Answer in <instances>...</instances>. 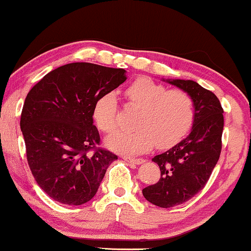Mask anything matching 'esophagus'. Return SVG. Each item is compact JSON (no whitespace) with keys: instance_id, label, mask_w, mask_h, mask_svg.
<instances>
[{"instance_id":"esophagus-1","label":"esophagus","mask_w":251,"mask_h":251,"mask_svg":"<svg viewBox=\"0 0 251 251\" xmlns=\"http://www.w3.org/2000/svg\"><path fill=\"white\" fill-rule=\"evenodd\" d=\"M123 159L125 160V161H128V162H131V164H134V165H141L145 162V160L141 158L137 159V158H128V156H123Z\"/></svg>"}]
</instances>
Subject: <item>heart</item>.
I'll return each mask as SVG.
<instances>
[{
	"label": "heart",
	"mask_w": 251,
	"mask_h": 251,
	"mask_svg": "<svg viewBox=\"0 0 251 251\" xmlns=\"http://www.w3.org/2000/svg\"><path fill=\"white\" fill-rule=\"evenodd\" d=\"M126 98L132 106L140 108L133 131H117L105 139L107 149L125 155L147 152L156 144L168 149L177 144L192 127L194 104L182 90H168L162 84L141 77L129 84ZM118 100L113 92L97 99L93 119L100 131L112 132L117 126Z\"/></svg>",
	"instance_id": "obj_1"
}]
</instances>
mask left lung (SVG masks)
I'll list each match as a JSON object with an SVG mask.
<instances>
[{"mask_svg":"<svg viewBox=\"0 0 251 251\" xmlns=\"http://www.w3.org/2000/svg\"><path fill=\"white\" fill-rule=\"evenodd\" d=\"M192 97L194 120L191 133L161 154L152 159L158 164L161 177L143 189L147 201L161 208H171L191 200L203 188L221 153L223 110L212 91L194 80L162 79Z\"/></svg>","mask_w":251,"mask_h":251,"instance_id":"left-lung-1","label":"left lung"}]
</instances>
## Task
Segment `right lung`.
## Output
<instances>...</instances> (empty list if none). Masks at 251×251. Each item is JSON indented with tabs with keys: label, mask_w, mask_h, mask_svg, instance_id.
<instances>
[{
	"label": "right lung",
	"mask_w": 251,
	"mask_h": 251,
	"mask_svg": "<svg viewBox=\"0 0 251 251\" xmlns=\"http://www.w3.org/2000/svg\"><path fill=\"white\" fill-rule=\"evenodd\" d=\"M127 79L124 69L70 63L55 69L30 90L21 114L26 159L36 182L63 204L86 203L118 156L97 149V99ZM95 149L93 153H89Z\"/></svg>",
	"instance_id": "right-lung-1"
}]
</instances>
